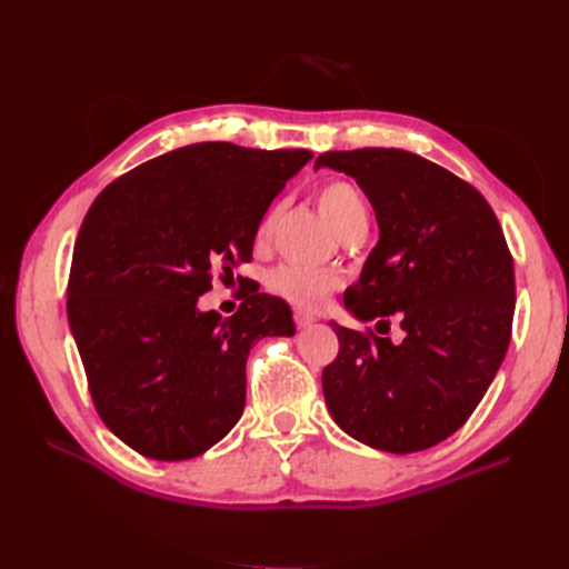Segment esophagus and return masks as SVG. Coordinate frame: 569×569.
Segmentation results:
<instances>
[{
	"instance_id": "obj_1",
	"label": "esophagus",
	"mask_w": 569,
	"mask_h": 569,
	"mask_svg": "<svg viewBox=\"0 0 569 569\" xmlns=\"http://www.w3.org/2000/svg\"><path fill=\"white\" fill-rule=\"evenodd\" d=\"M295 322H297V327L299 330H306V327H311L313 322H316V318L313 316H306V313H295Z\"/></svg>"
}]
</instances>
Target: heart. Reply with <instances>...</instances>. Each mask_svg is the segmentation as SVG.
Masks as SVG:
<instances>
[{
  "mask_svg": "<svg viewBox=\"0 0 569 569\" xmlns=\"http://www.w3.org/2000/svg\"><path fill=\"white\" fill-rule=\"evenodd\" d=\"M318 209L339 237L347 234L353 228L368 226V206L363 194L343 180L322 182L316 189ZM274 226V209H270L256 228V244H266ZM341 284V278L332 270H313L297 263H282L270 272L268 287L272 295L282 297L291 306L301 308V311H318L327 301V297Z\"/></svg>",
  "mask_w": 569,
  "mask_h": 569,
  "instance_id": "1",
  "label": "heart"
}]
</instances>
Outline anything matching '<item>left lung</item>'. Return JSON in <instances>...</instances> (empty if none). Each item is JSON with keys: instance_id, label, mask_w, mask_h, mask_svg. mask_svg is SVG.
Masks as SVG:
<instances>
[{"instance_id": "left-lung-1", "label": "left lung", "mask_w": 569, "mask_h": 569, "mask_svg": "<svg viewBox=\"0 0 569 569\" xmlns=\"http://www.w3.org/2000/svg\"><path fill=\"white\" fill-rule=\"evenodd\" d=\"M316 168L353 178L380 226L343 306L403 330L393 343L330 322L339 353L322 370L325 403L360 443L425 451L472 416L506 358L515 270L503 230L472 184L418 153L327 151Z\"/></svg>"}]
</instances>
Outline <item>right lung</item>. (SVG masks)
I'll return each instance as SVG.
<instances>
[{
	"label": "right lung",
	"mask_w": 569,
	"mask_h": 569,
	"mask_svg": "<svg viewBox=\"0 0 569 569\" xmlns=\"http://www.w3.org/2000/svg\"><path fill=\"white\" fill-rule=\"evenodd\" d=\"M306 149L189 144L120 176L84 216L68 278V325L99 418L153 460L209 451L242 418L247 358L291 337L289 306L253 295L222 320L199 311L213 272L251 261L256 228Z\"/></svg>",
	"instance_id": "obj_1"
}]
</instances>
